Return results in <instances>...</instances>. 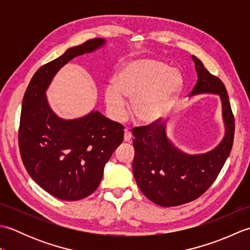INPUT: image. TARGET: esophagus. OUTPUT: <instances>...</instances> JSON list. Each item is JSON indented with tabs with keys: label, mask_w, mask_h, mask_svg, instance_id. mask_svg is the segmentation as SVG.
Returning <instances> with one entry per match:
<instances>
[{
	"label": "esophagus",
	"mask_w": 250,
	"mask_h": 250,
	"mask_svg": "<svg viewBox=\"0 0 250 250\" xmlns=\"http://www.w3.org/2000/svg\"><path fill=\"white\" fill-rule=\"evenodd\" d=\"M131 137H132V133L130 132V130L125 129V135H124L125 142H130V141H131Z\"/></svg>",
	"instance_id": "34e87169"
}]
</instances>
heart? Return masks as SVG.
Segmentation results:
<instances>
[{"instance_id":"obj_1","label":"heart","mask_w":250,"mask_h":250,"mask_svg":"<svg viewBox=\"0 0 250 250\" xmlns=\"http://www.w3.org/2000/svg\"><path fill=\"white\" fill-rule=\"evenodd\" d=\"M183 84L182 74L167 63L155 59L134 60L121 68L115 86L106 87L105 103L115 118H122L125 114L124 98L131 99L133 118L151 125L167 115Z\"/></svg>"}]
</instances>
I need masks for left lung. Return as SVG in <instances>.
<instances>
[{
    "mask_svg": "<svg viewBox=\"0 0 250 250\" xmlns=\"http://www.w3.org/2000/svg\"><path fill=\"white\" fill-rule=\"evenodd\" d=\"M192 59L198 82L190 97L204 93L219 95L225 136L214 149L190 155L168 139L167 122L133 131V174L137 186L146 198L164 207L188 203L203 194L218 176L234 139V117L224 83L211 75L198 58L192 56Z\"/></svg>",
    "mask_w": 250,
    "mask_h": 250,
    "instance_id": "8db88e82",
    "label": "left lung"
}]
</instances>
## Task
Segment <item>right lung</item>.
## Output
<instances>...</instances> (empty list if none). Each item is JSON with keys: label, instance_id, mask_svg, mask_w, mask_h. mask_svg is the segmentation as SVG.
<instances>
[{"label": "right lung", "instance_id": "right-lung-1", "mask_svg": "<svg viewBox=\"0 0 250 250\" xmlns=\"http://www.w3.org/2000/svg\"><path fill=\"white\" fill-rule=\"evenodd\" d=\"M105 43L104 39L89 40L41 66L22 100L18 134L21 159L32 179L60 200L77 201L94 192L105 164L124 140V125L99 110L63 119L51 109L46 97L61 67Z\"/></svg>", "mask_w": 250, "mask_h": 250}]
</instances>
